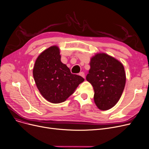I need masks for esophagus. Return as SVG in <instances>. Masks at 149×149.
<instances>
[{
  "label": "esophagus",
  "instance_id": "34e87169",
  "mask_svg": "<svg viewBox=\"0 0 149 149\" xmlns=\"http://www.w3.org/2000/svg\"><path fill=\"white\" fill-rule=\"evenodd\" d=\"M79 75L81 76H82V77H84V78H85V73H84V72H81V73H79Z\"/></svg>",
  "mask_w": 149,
  "mask_h": 149
}]
</instances>
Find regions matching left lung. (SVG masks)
Returning a JSON list of instances; mask_svg holds the SVG:
<instances>
[{
  "mask_svg": "<svg viewBox=\"0 0 149 149\" xmlns=\"http://www.w3.org/2000/svg\"><path fill=\"white\" fill-rule=\"evenodd\" d=\"M86 79L93 86L94 100L101 110L114 107L126 84L125 68L120 61L106 54H97L91 59Z\"/></svg>",
  "mask_w": 149,
  "mask_h": 149,
  "instance_id": "1",
  "label": "left lung"
}]
</instances>
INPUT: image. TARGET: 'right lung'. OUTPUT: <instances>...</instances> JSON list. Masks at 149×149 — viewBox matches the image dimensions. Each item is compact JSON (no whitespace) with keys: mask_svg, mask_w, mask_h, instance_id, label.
Returning <instances> with one entry per match:
<instances>
[{"mask_svg":"<svg viewBox=\"0 0 149 149\" xmlns=\"http://www.w3.org/2000/svg\"><path fill=\"white\" fill-rule=\"evenodd\" d=\"M33 76L41 94L53 103L65 101L84 81L82 77L72 74L61 62L59 49L56 46L50 47L38 56Z\"/></svg>","mask_w":149,"mask_h":149,"instance_id":"1","label":"right lung"}]
</instances>
